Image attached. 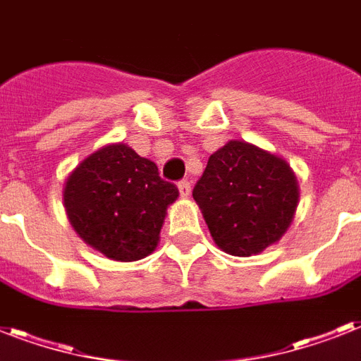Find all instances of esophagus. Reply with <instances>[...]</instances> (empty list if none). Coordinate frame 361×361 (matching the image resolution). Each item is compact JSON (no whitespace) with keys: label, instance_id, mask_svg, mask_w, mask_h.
<instances>
[{"label":"esophagus","instance_id":"1","mask_svg":"<svg viewBox=\"0 0 361 361\" xmlns=\"http://www.w3.org/2000/svg\"><path fill=\"white\" fill-rule=\"evenodd\" d=\"M178 189H180V195L183 198L191 197V183H189V181H180V183H178Z\"/></svg>","mask_w":361,"mask_h":361}]
</instances>
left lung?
Masks as SVG:
<instances>
[{
  "mask_svg": "<svg viewBox=\"0 0 361 361\" xmlns=\"http://www.w3.org/2000/svg\"><path fill=\"white\" fill-rule=\"evenodd\" d=\"M192 198L217 247L234 257H251L288 231L300 189L285 159L231 140L209 155Z\"/></svg>",
  "mask_w": 361,
  "mask_h": 361,
  "instance_id": "1",
  "label": "left lung"
}]
</instances>
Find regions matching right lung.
Here are the masks:
<instances>
[{
	"label": "right lung",
	"mask_w": 361,
	"mask_h": 361,
	"mask_svg": "<svg viewBox=\"0 0 361 361\" xmlns=\"http://www.w3.org/2000/svg\"><path fill=\"white\" fill-rule=\"evenodd\" d=\"M180 197L157 164L125 144L86 157L65 181L63 204L76 234L95 251L135 262L155 251L170 204Z\"/></svg>",
	"instance_id": "obj_1"
}]
</instances>
